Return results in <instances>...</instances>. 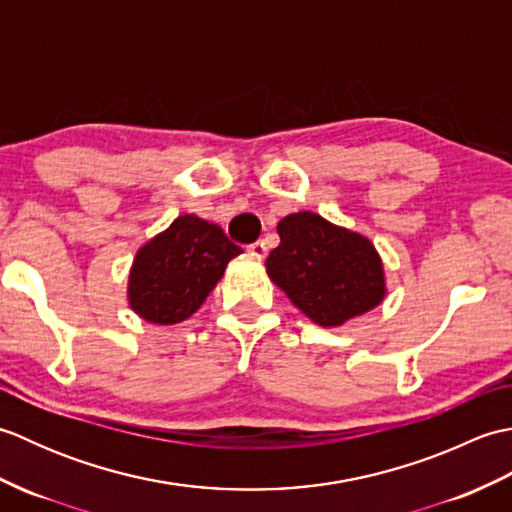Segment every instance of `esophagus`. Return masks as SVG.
Segmentation results:
<instances>
[{
    "mask_svg": "<svg viewBox=\"0 0 512 512\" xmlns=\"http://www.w3.org/2000/svg\"><path fill=\"white\" fill-rule=\"evenodd\" d=\"M246 250L250 255H253L255 259H264L266 257V253H268V248H266V244L264 242H253V244H248L246 246Z\"/></svg>",
    "mask_w": 512,
    "mask_h": 512,
    "instance_id": "esophagus-1",
    "label": "esophagus"
}]
</instances>
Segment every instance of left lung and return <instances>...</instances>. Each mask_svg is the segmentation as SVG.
<instances>
[{"mask_svg":"<svg viewBox=\"0 0 512 512\" xmlns=\"http://www.w3.org/2000/svg\"><path fill=\"white\" fill-rule=\"evenodd\" d=\"M277 233L281 242L266 259L268 275L314 323L332 328L383 301V264L363 235L310 211L284 217Z\"/></svg>","mask_w":512,"mask_h":512,"instance_id":"obj_1","label":"left lung"}]
</instances>
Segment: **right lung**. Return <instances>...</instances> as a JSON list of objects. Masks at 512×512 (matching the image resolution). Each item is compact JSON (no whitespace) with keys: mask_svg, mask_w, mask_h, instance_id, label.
<instances>
[{"mask_svg":"<svg viewBox=\"0 0 512 512\" xmlns=\"http://www.w3.org/2000/svg\"><path fill=\"white\" fill-rule=\"evenodd\" d=\"M242 253L220 226L180 215L165 233L138 250L129 275V303L149 323L189 319Z\"/></svg>","mask_w":512,"mask_h":512,"instance_id":"obj_1","label":"right lung"}]
</instances>
